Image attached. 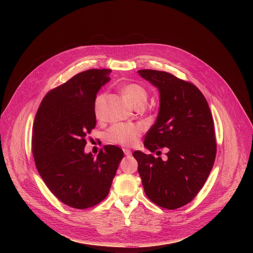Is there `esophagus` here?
I'll use <instances>...</instances> for the list:
<instances>
[{
  "label": "esophagus",
  "mask_w": 253,
  "mask_h": 253,
  "mask_svg": "<svg viewBox=\"0 0 253 253\" xmlns=\"http://www.w3.org/2000/svg\"><path fill=\"white\" fill-rule=\"evenodd\" d=\"M123 151H124V154H125L126 156H130V155L132 154V152H131V150H130V149L124 148V149H123Z\"/></svg>",
  "instance_id": "obj_1"
}]
</instances>
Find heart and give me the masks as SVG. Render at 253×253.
<instances>
[{"instance_id":"heart-1","label":"heart","mask_w":253,"mask_h":253,"mask_svg":"<svg viewBox=\"0 0 253 253\" xmlns=\"http://www.w3.org/2000/svg\"><path fill=\"white\" fill-rule=\"evenodd\" d=\"M125 99L136 109L143 108L148 99V92L143 86L130 83L122 88ZM105 95L99 93L94 99V113L96 118L100 119L102 115V104ZM143 133V127L140 124L119 123L114 124L105 133L106 140L121 146H133L138 142Z\"/></svg>"}]
</instances>
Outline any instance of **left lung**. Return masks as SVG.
<instances>
[{
	"mask_svg": "<svg viewBox=\"0 0 253 253\" xmlns=\"http://www.w3.org/2000/svg\"><path fill=\"white\" fill-rule=\"evenodd\" d=\"M160 92L156 122L145 135L151 152L168 148L167 160L134 151L147 197L173 210L192 201L203 187L216 156L213 118L201 91L192 83L164 71L139 70ZM160 152V151H158Z\"/></svg>",
	"mask_w": 253,
	"mask_h": 253,
	"instance_id": "obj_1",
	"label": "left lung"
}]
</instances>
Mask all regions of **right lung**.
Listing matches in <instances>:
<instances>
[{"mask_svg":"<svg viewBox=\"0 0 253 253\" xmlns=\"http://www.w3.org/2000/svg\"><path fill=\"white\" fill-rule=\"evenodd\" d=\"M111 70L90 69L50 90L36 114L32 152L49 190L76 209L93 207L109 193L123 150L105 145L97 158L85 154L86 136L96 126L94 99Z\"/></svg>","mask_w":253,"mask_h":253,"instance_id":"1","label":"right lung"}]
</instances>
